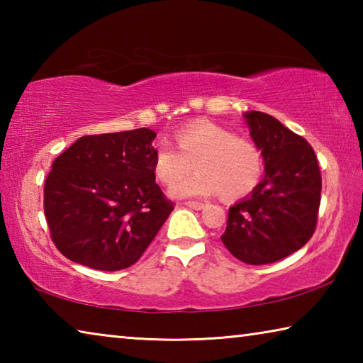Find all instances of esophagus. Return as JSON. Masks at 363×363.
<instances>
[{
  "instance_id": "esophagus-1",
  "label": "esophagus",
  "mask_w": 363,
  "mask_h": 363,
  "mask_svg": "<svg viewBox=\"0 0 363 363\" xmlns=\"http://www.w3.org/2000/svg\"><path fill=\"white\" fill-rule=\"evenodd\" d=\"M184 205L189 208H194V210H203L205 208V203H201V201H186Z\"/></svg>"
}]
</instances>
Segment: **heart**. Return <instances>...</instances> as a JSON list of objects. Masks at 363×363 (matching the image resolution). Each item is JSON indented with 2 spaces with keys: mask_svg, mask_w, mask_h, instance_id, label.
I'll use <instances>...</instances> for the list:
<instances>
[{
  "mask_svg": "<svg viewBox=\"0 0 363 363\" xmlns=\"http://www.w3.org/2000/svg\"><path fill=\"white\" fill-rule=\"evenodd\" d=\"M176 143L160 140L153 155V173L164 184H173L196 164L195 175L174 184V199L210 196L224 199L247 195L259 181L261 152L255 143L237 138L230 130L211 121H194L181 128Z\"/></svg>",
  "mask_w": 363,
  "mask_h": 363,
  "instance_id": "heart-1",
  "label": "heart"
}]
</instances>
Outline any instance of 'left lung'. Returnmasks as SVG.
<instances>
[{
    "label": "left lung",
    "mask_w": 363,
    "mask_h": 363,
    "mask_svg": "<svg viewBox=\"0 0 363 363\" xmlns=\"http://www.w3.org/2000/svg\"><path fill=\"white\" fill-rule=\"evenodd\" d=\"M261 150L264 179L229 210L220 240L247 264L261 266L303 248L315 230L322 177L314 149L267 113H243Z\"/></svg>",
    "instance_id": "8db88e82"
}]
</instances>
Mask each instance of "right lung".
Listing matches in <instances>:
<instances>
[{
  "label": "right lung",
  "instance_id": "obj_1",
  "mask_svg": "<svg viewBox=\"0 0 363 363\" xmlns=\"http://www.w3.org/2000/svg\"><path fill=\"white\" fill-rule=\"evenodd\" d=\"M155 138L149 128L83 136L54 160L45 214L65 257L113 272L143 256L174 208L155 182Z\"/></svg>",
  "mask_w": 363,
  "mask_h": 363
}]
</instances>
